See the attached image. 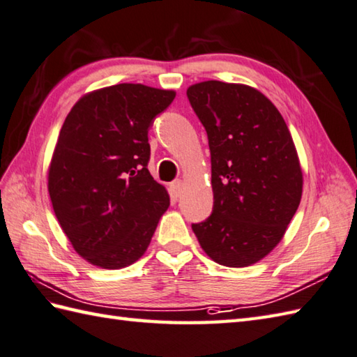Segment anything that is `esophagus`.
Wrapping results in <instances>:
<instances>
[{
    "instance_id": "obj_1",
    "label": "esophagus",
    "mask_w": 357,
    "mask_h": 357,
    "mask_svg": "<svg viewBox=\"0 0 357 357\" xmlns=\"http://www.w3.org/2000/svg\"><path fill=\"white\" fill-rule=\"evenodd\" d=\"M181 188H183V181H181V180H174L172 183L169 185L171 195L174 197V199H178L180 194H181Z\"/></svg>"
}]
</instances>
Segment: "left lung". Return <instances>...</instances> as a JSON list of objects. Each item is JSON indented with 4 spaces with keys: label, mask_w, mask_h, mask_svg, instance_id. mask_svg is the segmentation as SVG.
I'll list each match as a JSON object with an SVG mask.
<instances>
[{
    "label": "left lung",
    "mask_w": 357,
    "mask_h": 357,
    "mask_svg": "<svg viewBox=\"0 0 357 357\" xmlns=\"http://www.w3.org/2000/svg\"><path fill=\"white\" fill-rule=\"evenodd\" d=\"M186 94L208 134L213 191L212 213L192 231L215 263L255 264L281 241L303 195L290 131L252 86L206 81Z\"/></svg>",
    "instance_id": "obj_1"
}]
</instances>
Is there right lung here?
I'll return each mask as SVG.
<instances>
[{
	"label": "right lung",
	"instance_id": "right-lung-1",
	"mask_svg": "<svg viewBox=\"0 0 357 357\" xmlns=\"http://www.w3.org/2000/svg\"><path fill=\"white\" fill-rule=\"evenodd\" d=\"M176 98L171 90L117 84L85 94L62 125L49 192L75 250L102 268L137 261L169 206L148 171V131Z\"/></svg>",
	"mask_w": 357,
	"mask_h": 357
}]
</instances>
